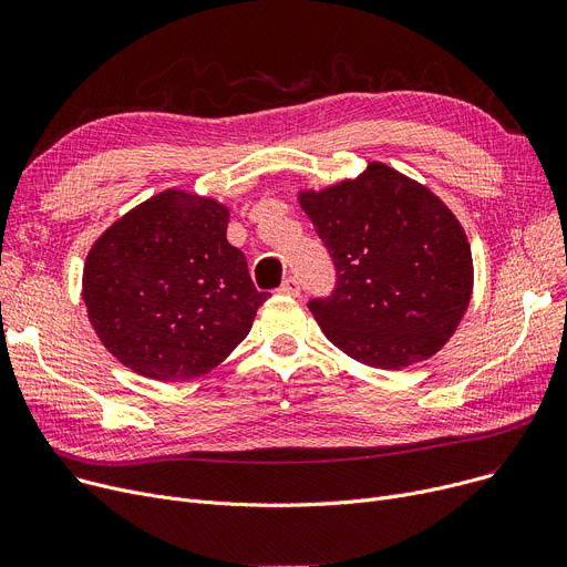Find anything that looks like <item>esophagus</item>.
Here are the masks:
<instances>
[{
    "instance_id": "esophagus-1",
    "label": "esophagus",
    "mask_w": 567,
    "mask_h": 567,
    "mask_svg": "<svg viewBox=\"0 0 567 567\" xmlns=\"http://www.w3.org/2000/svg\"><path fill=\"white\" fill-rule=\"evenodd\" d=\"M280 293H285V296H299L301 293V285H299V280L296 278H285L282 280V285H280Z\"/></svg>"
}]
</instances>
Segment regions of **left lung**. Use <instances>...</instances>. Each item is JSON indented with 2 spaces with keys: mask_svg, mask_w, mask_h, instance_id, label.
Here are the masks:
<instances>
[{
  "mask_svg": "<svg viewBox=\"0 0 567 567\" xmlns=\"http://www.w3.org/2000/svg\"><path fill=\"white\" fill-rule=\"evenodd\" d=\"M299 204L336 261V293L310 310L340 351L402 370L451 340L471 303L473 257L441 197L372 161L359 176L299 190Z\"/></svg>",
  "mask_w": 567,
  "mask_h": 567,
  "instance_id": "1",
  "label": "left lung"
}]
</instances>
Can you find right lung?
Listing matches in <instances>:
<instances>
[{
	"instance_id": "obj_1",
	"label": "right lung",
	"mask_w": 567,
	"mask_h": 567,
	"mask_svg": "<svg viewBox=\"0 0 567 567\" xmlns=\"http://www.w3.org/2000/svg\"><path fill=\"white\" fill-rule=\"evenodd\" d=\"M229 206L167 188L114 220L82 271L86 317L133 372L186 381L218 368L250 333L257 291L227 241Z\"/></svg>"
}]
</instances>
